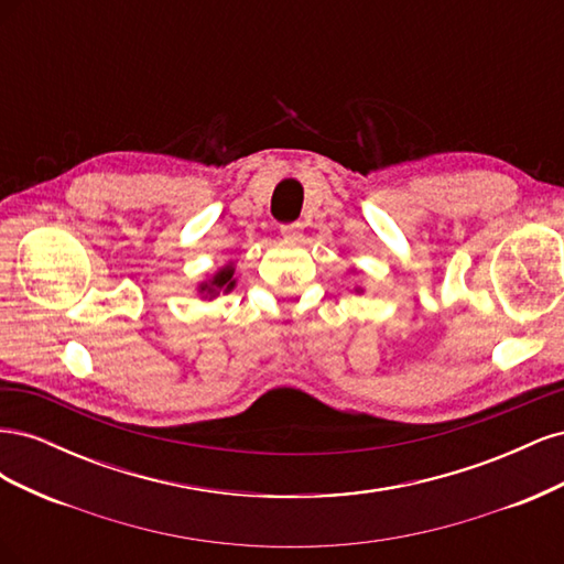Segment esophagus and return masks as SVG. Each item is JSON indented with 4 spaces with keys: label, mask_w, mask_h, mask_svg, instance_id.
<instances>
[{
    "label": "esophagus",
    "mask_w": 564,
    "mask_h": 564,
    "mask_svg": "<svg viewBox=\"0 0 564 564\" xmlns=\"http://www.w3.org/2000/svg\"><path fill=\"white\" fill-rule=\"evenodd\" d=\"M280 232H282L284 240H289V242H299L301 237H303V226H301V224H286V226H282V228H280Z\"/></svg>",
    "instance_id": "34e87169"
}]
</instances>
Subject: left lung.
I'll use <instances>...</instances> for the list:
<instances>
[{"mask_svg": "<svg viewBox=\"0 0 564 564\" xmlns=\"http://www.w3.org/2000/svg\"><path fill=\"white\" fill-rule=\"evenodd\" d=\"M348 272H352V275H355V272H360V270H357L355 265H350ZM352 292H355V294H365V289H362V286H352Z\"/></svg>", "mask_w": 564, "mask_h": 564, "instance_id": "1", "label": "left lung"}]
</instances>
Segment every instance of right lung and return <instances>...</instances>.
I'll return each instance as SVG.
<instances>
[{
	"mask_svg": "<svg viewBox=\"0 0 564 564\" xmlns=\"http://www.w3.org/2000/svg\"><path fill=\"white\" fill-rule=\"evenodd\" d=\"M235 261H228L226 265H220L214 275H209L207 280H202L197 284V294L202 301H214L220 294H230L232 289L237 286V278H235Z\"/></svg>",
	"mask_w": 564,
	"mask_h": 564,
	"instance_id": "right-lung-1",
	"label": "right lung"
}]
</instances>
